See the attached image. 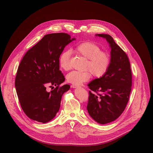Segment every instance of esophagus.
<instances>
[{
  "label": "esophagus",
  "instance_id": "obj_1",
  "mask_svg": "<svg viewBox=\"0 0 153 153\" xmlns=\"http://www.w3.org/2000/svg\"><path fill=\"white\" fill-rule=\"evenodd\" d=\"M71 87H72V88H77V87H78V86H77V85H71Z\"/></svg>",
  "mask_w": 153,
  "mask_h": 153
}]
</instances>
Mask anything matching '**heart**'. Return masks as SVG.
<instances>
[{
    "label": "heart",
    "mask_w": 153,
    "mask_h": 153,
    "mask_svg": "<svg viewBox=\"0 0 153 153\" xmlns=\"http://www.w3.org/2000/svg\"><path fill=\"white\" fill-rule=\"evenodd\" d=\"M75 51L87 58L84 69L89 70L95 77L103 76L108 71L111 62L110 56L107 53L102 51L97 45L90 42H82L76 45ZM71 55L69 51H64L60 55L59 65L64 70L67 71L71 68ZM89 71H72L67 75V81L73 85H81L91 78Z\"/></svg>",
    "instance_id": "1"
}]
</instances>
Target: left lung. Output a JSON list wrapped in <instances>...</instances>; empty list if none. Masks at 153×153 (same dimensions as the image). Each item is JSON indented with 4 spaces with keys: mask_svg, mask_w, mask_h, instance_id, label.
I'll return each mask as SVG.
<instances>
[{
    "mask_svg": "<svg viewBox=\"0 0 153 153\" xmlns=\"http://www.w3.org/2000/svg\"><path fill=\"white\" fill-rule=\"evenodd\" d=\"M95 35L108 43L111 62L105 74L87 85L92 92H89L87 110L95 122L104 125L114 121L124 111L131 90L132 75L126 54L113 38L107 34Z\"/></svg>",
    "mask_w": 153,
    "mask_h": 153,
    "instance_id": "1",
    "label": "left lung"
}]
</instances>
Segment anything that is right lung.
I'll list each match as a JSON object with an SVG mask.
<instances>
[{
	"label": "right lung",
	"instance_id": "1",
	"mask_svg": "<svg viewBox=\"0 0 153 153\" xmlns=\"http://www.w3.org/2000/svg\"><path fill=\"white\" fill-rule=\"evenodd\" d=\"M74 39L65 33L48 34L24 55L15 86L21 107L30 119L46 123L58 112L62 96L70 89L68 84L59 86L65 78L59 59L65 46ZM48 85L56 87L48 92Z\"/></svg>",
	"mask_w": 153,
	"mask_h": 153
}]
</instances>
